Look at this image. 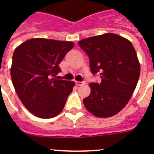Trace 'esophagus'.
Segmentation results:
<instances>
[{
  "label": "esophagus",
  "instance_id": "34e87169",
  "mask_svg": "<svg viewBox=\"0 0 154 154\" xmlns=\"http://www.w3.org/2000/svg\"><path fill=\"white\" fill-rule=\"evenodd\" d=\"M75 83H76V85H82L85 84V82H75Z\"/></svg>",
  "mask_w": 154,
  "mask_h": 154
}]
</instances>
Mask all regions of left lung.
I'll return each instance as SVG.
<instances>
[{"instance_id":"left-lung-1","label":"left lung","mask_w":154,"mask_h":154,"mask_svg":"<svg viewBox=\"0 0 154 154\" xmlns=\"http://www.w3.org/2000/svg\"><path fill=\"white\" fill-rule=\"evenodd\" d=\"M89 57L93 74L101 83H90L91 93L83 100L87 110L97 117H109L129 102L140 76V63L129 40L114 33L85 38L78 42Z\"/></svg>"}]
</instances>
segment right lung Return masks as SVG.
Segmentation results:
<instances>
[{"label": "right lung", "instance_id": "1", "mask_svg": "<svg viewBox=\"0 0 154 154\" xmlns=\"http://www.w3.org/2000/svg\"><path fill=\"white\" fill-rule=\"evenodd\" d=\"M71 42L33 38L15 49L10 73L23 105L41 118L59 114L75 83L59 79V64L72 49Z\"/></svg>", "mask_w": 154, "mask_h": 154}]
</instances>
